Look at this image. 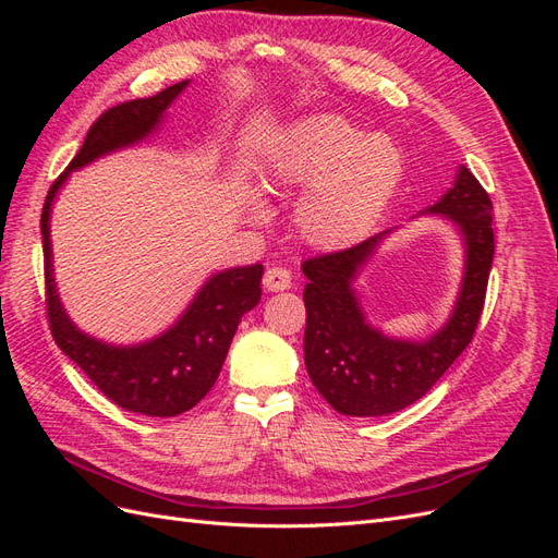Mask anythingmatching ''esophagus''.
<instances>
[{"instance_id": "34e87169", "label": "esophagus", "mask_w": 558, "mask_h": 558, "mask_svg": "<svg viewBox=\"0 0 558 558\" xmlns=\"http://www.w3.org/2000/svg\"><path fill=\"white\" fill-rule=\"evenodd\" d=\"M263 283H265V289L272 293L286 291L291 286V272L286 267H269L263 277Z\"/></svg>"}]
</instances>
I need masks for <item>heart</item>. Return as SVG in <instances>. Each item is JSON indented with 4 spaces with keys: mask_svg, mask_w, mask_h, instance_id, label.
<instances>
[{
    "mask_svg": "<svg viewBox=\"0 0 558 558\" xmlns=\"http://www.w3.org/2000/svg\"><path fill=\"white\" fill-rule=\"evenodd\" d=\"M269 174L289 189H307L295 209L298 232L335 251L373 230L400 185L402 156L393 142L349 118L318 113L286 130Z\"/></svg>",
    "mask_w": 558,
    "mask_h": 558,
    "instance_id": "1",
    "label": "heart"
}]
</instances>
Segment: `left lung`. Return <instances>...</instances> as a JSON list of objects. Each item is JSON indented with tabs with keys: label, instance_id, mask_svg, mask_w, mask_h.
Wrapping results in <instances>:
<instances>
[{
	"label": "left lung",
	"instance_id": "obj_1",
	"mask_svg": "<svg viewBox=\"0 0 558 558\" xmlns=\"http://www.w3.org/2000/svg\"><path fill=\"white\" fill-rule=\"evenodd\" d=\"M430 211L449 216L461 228L468 260L449 324L428 342L388 340L365 324L351 281L381 234L302 263L310 279L302 295L307 307L305 365L316 391L335 412L381 416L408 408L430 391L477 330L496 251L492 197L475 174L461 167L453 189Z\"/></svg>",
	"mask_w": 558,
	"mask_h": 558
}]
</instances>
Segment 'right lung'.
Wrapping results in <instances>:
<instances>
[{"label": "right lung", "instance_id": "1", "mask_svg": "<svg viewBox=\"0 0 558 558\" xmlns=\"http://www.w3.org/2000/svg\"><path fill=\"white\" fill-rule=\"evenodd\" d=\"M189 86V81L160 90L154 97L130 99L107 109L90 125L86 142L70 167L48 189L41 209L46 314L56 344L113 404L146 416H177L193 410L221 373L230 342L242 316L258 305L263 265L234 267L211 277L197 293L179 324L142 347H109L74 328L66 318L50 269L48 216L62 181L72 170L93 162L113 148L144 140L156 130L165 109Z\"/></svg>", "mask_w": 558, "mask_h": 558}]
</instances>
